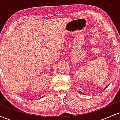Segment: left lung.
<instances>
[{
    "label": "left lung",
    "mask_w": 120,
    "mask_h": 120,
    "mask_svg": "<svg viewBox=\"0 0 120 120\" xmlns=\"http://www.w3.org/2000/svg\"><path fill=\"white\" fill-rule=\"evenodd\" d=\"M107 87H105V89H106V88H107ZM80 93H81V92H80Z\"/></svg>",
    "instance_id": "8db88e82"
}]
</instances>
